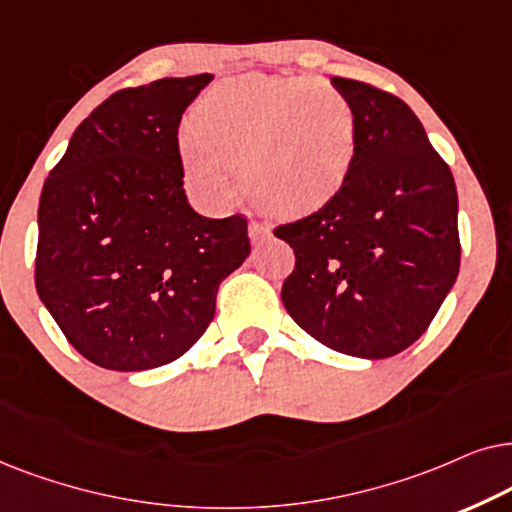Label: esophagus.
<instances>
[{"instance_id": "34e87169", "label": "esophagus", "mask_w": 512, "mask_h": 512, "mask_svg": "<svg viewBox=\"0 0 512 512\" xmlns=\"http://www.w3.org/2000/svg\"><path fill=\"white\" fill-rule=\"evenodd\" d=\"M248 234H250V241L252 243L260 245V243H264L271 236V229L267 227V224H262V222H250L248 224Z\"/></svg>"}]
</instances>
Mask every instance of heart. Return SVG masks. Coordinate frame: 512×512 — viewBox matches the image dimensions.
Returning <instances> with one entry per match:
<instances>
[{"label": "heart", "instance_id": "1", "mask_svg": "<svg viewBox=\"0 0 512 512\" xmlns=\"http://www.w3.org/2000/svg\"><path fill=\"white\" fill-rule=\"evenodd\" d=\"M182 133L189 187L224 208L229 168L241 166L248 199L264 213L304 217L342 192L358 154V112L339 88L311 77L243 74L199 100Z\"/></svg>", "mask_w": 512, "mask_h": 512}]
</instances>
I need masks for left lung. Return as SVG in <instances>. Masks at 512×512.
I'll return each mask as SVG.
<instances>
[{
	"label": "left lung",
	"instance_id": "left-lung-1",
	"mask_svg": "<svg viewBox=\"0 0 512 512\" xmlns=\"http://www.w3.org/2000/svg\"><path fill=\"white\" fill-rule=\"evenodd\" d=\"M358 112V154L335 199L274 234L295 250L292 320L327 349L381 360L424 335L459 276V196L417 114L370 84L332 77Z\"/></svg>",
	"mask_w": 512,
	"mask_h": 512
}]
</instances>
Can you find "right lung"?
Segmentation results:
<instances>
[{
    "label": "right lung",
    "instance_id": "1",
    "mask_svg": "<svg viewBox=\"0 0 512 512\" xmlns=\"http://www.w3.org/2000/svg\"><path fill=\"white\" fill-rule=\"evenodd\" d=\"M213 74L126 88L93 109L39 199L34 283L74 349L117 372L173 363L206 332L248 222L189 206L177 128Z\"/></svg>",
    "mask_w": 512,
    "mask_h": 512
}]
</instances>
